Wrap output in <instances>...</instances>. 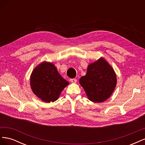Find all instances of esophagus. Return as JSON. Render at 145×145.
Listing matches in <instances>:
<instances>
[{"mask_svg":"<svg viewBox=\"0 0 145 145\" xmlns=\"http://www.w3.org/2000/svg\"><path fill=\"white\" fill-rule=\"evenodd\" d=\"M69 80L72 83H76L77 82V79H76V78H72V79H70Z\"/></svg>","mask_w":145,"mask_h":145,"instance_id":"obj_1","label":"esophagus"}]
</instances>
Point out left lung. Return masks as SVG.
<instances>
[{
  "instance_id": "1",
  "label": "left lung",
  "mask_w": 145,
  "mask_h": 145,
  "mask_svg": "<svg viewBox=\"0 0 145 145\" xmlns=\"http://www.w3.org/2000/svg\"><path fill=\"white\" fill-rule=\"evenodd\" d=\"M91 102H103L112 94L117 84L116 74L103 57L88 66L86 75L79 80Z\"/></svg>"
}]
</instances>
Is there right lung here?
Wrapping results in <instances>:
<instances>
[{
  "label": "right lung",
  "mask_w": 145,
  "mask_h": 145,
  "mask_svg": "<svg viewBox=\"0 0 145 145\" xmlns=\"http://www.w3.org/2000/svg\"><path fill=\"white\" fill-rule=\"evenodd\" d=\"M69 82L61 76L54 65L43 62L33 69L30 76V86L33 93L46 103L54 102Z\"/></svg>",
  "instance_id": "obj_1"
}]
</instances>
